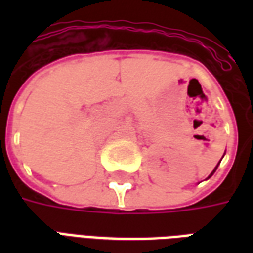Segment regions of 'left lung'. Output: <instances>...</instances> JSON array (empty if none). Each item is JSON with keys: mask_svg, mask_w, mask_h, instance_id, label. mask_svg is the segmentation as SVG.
I'll return each mask as SVG.
<instances>
[{"mask_svg": "<svg viewBox=\"0 0 253 253\" xmlns=\"http://www.w3.org/2000/svg\"><path fill=\"white\" fill-rule=\"evenodd\" d=\"M218 165H219V163H218ZM218 165H217V167H215V168H214V170H212L211 173H210V176H209V177H211V176H212V175H214V172H215V170H217V168H218ZM209 177H207V179H209Z\"/></svg>", "mask_w": 253, "mask_h": 253, "instance_id": "1", "label": "left lung"}]
</instances>
